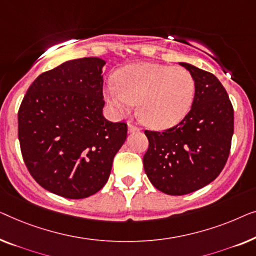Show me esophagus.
Segmentation results:
<instances>
[{"mask_svg":"<svg viewBox=\"0 0 256 256\" xmlns=\"http://www.w3.org/2000/svg\"><path fill=\"white\" fill-rule=\"evenodd\" d=\"M128 133H134V132H139L140 128H136V125H132V124H128Z\"/></svg>","mask_w":256,"mask_h":256,"instance_id":"34e87169","label":"esophagus"}]
</instances>
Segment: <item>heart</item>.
I'll return each instance as SVG.
<instances>
[{"label": "heart", "instance_id": "heart-1", "mask_svg": "<svg viewBox=\"0 0 256 256\" xmlns=\"http://www.w3.org/2000/svg\"><path fill=\"white\" fill-rule=\"evenodd\" d=\"M195 90V80L186 68L136 62L117 72L116 81L104 87V97L117 116H125L138 103L144 123L164 130L189 114Z\"/></svg>", "mask_w": 256, "mask_h": 256}]
</instances>
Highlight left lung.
Listing matches in <instances>:
<instances>
[{
  "mask_svg": "<svg viewBox=\"0 0 256 256\" xmlns=\"http://www.w3.org/2000/svg\"><path fill=\"white\" fill-rule=\"evenodd\" d=\"M195 80L189 114L164 132L145 131L150 146L144 169L150 183L167 195H186L211 183L228 161L234 112L228 92L214 74L180 62Z\"/></svg>",
  "mask_w": 256,
  "mask_h": 256,
  "instance_id": "8db88e82",
  "label": "left lung"
}]
</instances>
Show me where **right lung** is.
Instances as JSON below:
<instances>
[{
    "instance_id": "obj_1",
    "label": "right lung",
    "mask_w": 256,
    "mask_h": 256,
    "mask_svg": "<svg viewBox=\"0 0 256 256\" xmlns=\"http://www.w3.org/2000/svg\"><path fill=\"white\" fill-rule=\"evenodd\" d=\"M100 58L70 60L39 75L18 110L23 160L38 184L64 198H86L108 182L128 125L103 116Z\"/></svg>"
}]
</instances>
